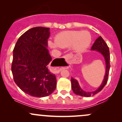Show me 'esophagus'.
<instances>
[{"label":"esophagus","instance_id":"obj_1","mask_svg":"<svg viewBox=\"0 0 122 122\" xmlns=\"http://www.w3.org/2000/svg\"><path fill=\"white\" fill-rule=\"evenodd\" d=\"M64 58L66 59V60H67V59H68V56H67V55H65ZM60 70H61V69L60 68H55L54 70V71L55 73H58V72L60 71Z\"/></svg>","mask_w":122,"mask_h":122}]
</instances>
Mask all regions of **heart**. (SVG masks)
Returning <instances> with one entry per match:
<instances>
[{
    "mask_svg": "<svg viewBox=\"0 0 122 122\" xmlns=\"http://www.w3.org/2000/svg\"><path fill=\"white\" fill-rule=\"evenodd\" d=\"M92 37L87 31L80 30H66L61 32L55 36V42L49 41L48 45L51 48H66L71 46L74 52H81L89 46Z\"/></svg>",
    "mask_w": 122,
    "mask_h": 122,
    "instance_id": "b5f03b06",
    "label": "heart"
}]
</instances>
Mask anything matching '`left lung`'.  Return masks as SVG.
<instances>
[{"label":"left lung","instance_id":"left-lung-1","mask_svg":"<svg viewBox=\"0 0 122 122\" xmlns=\"http://www.w3.org/2000/svg\"><path fill=\"white\" fill-rule=\"evenodd\" d=\"M92 50H96V51H98V52H100L102 55L104 56V59H105L106 64V74L104 76V80L102 82V84L96 90L92 92H86L83 91V90L80 87L79 84H78V81L74 79V78H71V87H72V90L73 91L74 93L77 95L81 96L83 97H90L92 96L95 95L97 93L100 92L105 85L106 84L108 80V76L109 74V70L110 68V52H109V49L104 39L102 38V36H99L97 39L96 40L95 42L93 44V46L92 47Z\"/></svg>","mask_w":122,"mask_h":122}]
</instances>
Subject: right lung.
<instances>
[{
  "mask_svg": "<svg viewBox=\"0 0 122 122\" xmlns=\"http://www.w3.org/2000/svg\"><path fill=\"white\" fill-rule=\"evenodd\" d=\"M50 34L49 28H31L19 37L13 49V80L23 92L36 97L49 96L56 88L55 75L49 70Z\"/></svg>",
  "mask_w": 122,
  "mask_h": 122,
  "instance_id": "1",
  "label": "right lung"
}]
</instances>
